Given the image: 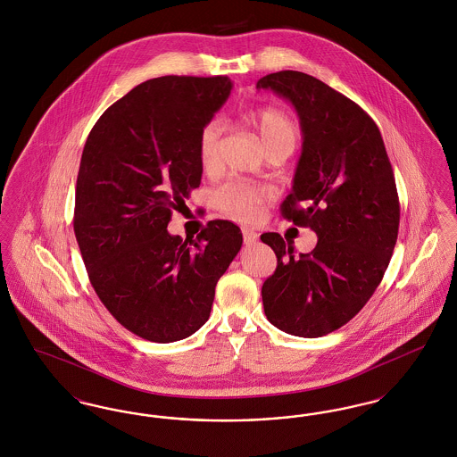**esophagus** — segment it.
Listing matches in <instances>:
<instances>
[{
    "mask_svg": "<svg viewBox=\"0 0 457 457\" xmlns=\"http://www.w3.org/2000/svg\"><path fill=\"white\" fill-rule=\"evenodd\" d=\"M241 233H243V241H245V245H255L257 243V239H259V235L253 231V229H250V228H243L241 229Z\"/></svg>",
    "mask_w": 457,
    "mask_h": 457,
    "instance_id": "esophagus-1",
    "label": "esophagus"
}]
</instances>
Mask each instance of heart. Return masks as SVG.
I'll list each match as a JSON object with an SVG mask.
<instances>
[{"label":"heart","mask_w":457,"mask_h":457,"mask_svg":"<svg viewBox=\"0 0 457 457\" xmlns=\"http://www.w3.org/2000/svg\"><path fill=\"white\" fill-rule=\"evenodd\" d=\"M246 121L259 131L265 149L278 144L295 145L298 129L295 121L278 108H261L245 116ZM220 135L222 123L212 120L204 125L196 140V155L205 173L216 171L220 161ZM267 190L246 181H226L214 192V204L222 214L239 222H253L261 216L262 204Z\"/></svg>","instance_id":"obj_1"}]
</instances>
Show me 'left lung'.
Returning a JSON list of instances; mask_svg holds the SVG:
<instances>
[{"mask_svg":"<svg viewBox=\"0 0 457 457\" xmlns=\"http://www.w3.org/2000/svg\"><path fill=\"white\" fill-rule=\"evenodd\" d=\"M257 88L283 96L300 116L303 153L281 214L319 237L295 257L281 235H262L278 257L262 286L263 312L291 336L322 337L367 304L391 262L401 214L391 161L375 121L322 80L283 70Z\"/></svg>","mask_w":457,"mask_h":457,"instance_id":"1","label":"left lung"}]
</instances>
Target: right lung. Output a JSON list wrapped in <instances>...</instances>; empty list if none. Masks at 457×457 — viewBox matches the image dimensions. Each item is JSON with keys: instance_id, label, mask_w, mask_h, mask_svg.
Masks as SVG:
<instances>
[{"instance_id": "1", "label": "right lung", "mask_w": 457, "mask_h": 457, "mask_svg": "<svg viewBox=\"0 0 457 457\" xmlns=\"http://www.w3.org/2000/svg\"><path fill=\"white\" fill-rule=\"evenodd\" d=\"M231 87L224 75L147 80L103 112L82 153L73 231L88 279L121 326L153 343L185 339L209 320L243 243L220 219L190 241L168 233L173 209L200 185L198 133Z\"/></svg>"}]
</instances>
